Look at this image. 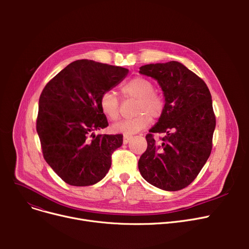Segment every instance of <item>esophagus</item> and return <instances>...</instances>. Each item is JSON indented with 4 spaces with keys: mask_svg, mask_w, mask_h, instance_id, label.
Here are the masks:
<instances>
[{
    "mask_svg": "<svg viewBox=\"0 0 249 249\" xmlns=\"http://www.w3.org/2000/svg\"><path fill=\"white\" fill-rule=\"evenodd\" d=\"M132 138V136L131 135H124V137H123V143L124 144H127V143L129 142V140Z\"/></svg>",
    "mask_w": 249,
    "mask_h": 249,
    "instance_id": "esophagus-1",
    "label": "esophagus"
}]
</instances>
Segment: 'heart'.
Here are the masks:
<instances>
[{
	"label": "heart",
	"instance_id": "b5f03b06",
	"mask_svg": "<svg viewBox=\"0 0 249 249\" xmlns=\"http://www.w3.org/2000/svg\"><path fill=\"white\" fill-rule=\"evenodd\" d=\"M125 99H136L135 114L112 126L116 133L131 135L146 128L152 119H159L164 112L165 100L162 94L154 89L153 83L146 77L135 76L121 87ZM100 108L109 120L115 121L120 116V101L112 90H106L100 97Z\"/></svg>",
	"mask_w": 249,
	"mask_h": 249
}]
</instances>
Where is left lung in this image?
<instances>
[{
  "instance_id": "obj_1",
  "label": "left lung",
  "mask_w": 249,
  "mask_h": 249,
  "mask_svg": "<svg viewBox=\"0 0 249 249\" xmlns=\"http://www.w3.org/2000/svg\"><path fill=\"white\" fill-rule=\"evenodd\" d=\"M139 72L158 80L165 99L163 114L145 136L139 172L156 188L179 191L197 178L212 151L216 117L210 90L178 61L143 65ZM156 133L165 137L156 142Z\"/></svg>"
}]
</instances>
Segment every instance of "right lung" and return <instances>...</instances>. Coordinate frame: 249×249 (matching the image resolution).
Listing matches in <instances>:
<instances>
[{
  "instance_id": "right-lung-1",
  "label": "right lung",
  "mask_w": 249,
  "mask_h": 249,
  "mask_svg": "<svg viewBox=\"0 0 249 249\" xmlns=\"http://www.w3.org/2000/svg\"><path fill=\"white\" fill-rule=\"evenodd\" d=\"M128 70L80 59L46 84L39 98L36 130L43 158L67 184L87 187L107 175L122 134L94 135L109 123L100 108L104 91L119 84Z\"/></svg>"
}]
</instances>
